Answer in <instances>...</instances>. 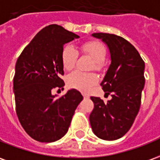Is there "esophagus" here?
Masks as SVG:
<instances>
[{
	"label": "esophagus",
	"mask_w": 160,
	"mask_h": 160,
	"mask_svg": "<svg viewBox=\"0 0 160 160\" xmlns=\"http://www.w3.org/2000/svg\"><path fill=\"white\" fill-rule=\"evenodd\" d=\"M82 96H83V98H89V96H88L87 94H82Z\"/></svg>",
	"instance_id": "1"
}]
</instances>
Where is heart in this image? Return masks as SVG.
Returning a JSON list of instances; mask_svg holds the SVG:
<instances>
[{"label": "heart", "instance_id": "heart-1", "mask_svg": "<svg viewBox=\"0 0 160 160\" xmlns=\"http://www.w3.org/2000/svg\"><path fill=\"white\" fill-rule=\"evenodd\" d=\"M80 50L89 55L94 60V68L99 69L102 66V62L105 58L106 50L103 45L98 41H88L80 46ZM78 58V50L72 46H66L62 52V64L66 70L72 69L76 65ZM98 80L95 73L82 72L76 70L67 78V82L70 87L79 91H87L91 86L97 83Z\"/></svg>", "mask_w": 160, "mask_h": 160}]
</instances>
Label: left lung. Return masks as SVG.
<instances>
[{
  "instance_id": "8db88e82",
  "label": "left lung",
  "mask_w": 160,
  "mask_h": 160,
  "mask_svg": "<svg viewBox=\"0 0 160 160\" xmlns=\"http://www.w3.org/2000/svg\"><path fill=\"white\" fill-rule=\"evenodd\" d=\"M92 36L102 39L110 49L112 63L100 85L112 98L104 103L91 97L94 109L90 122L96 136L115 140L131 129L138 113L145 86V62L135 47L121 36L108 33Z\"/></svg>"
}]
</instances>
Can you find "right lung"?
I'll return each instance as SVG.
<instances>
[{"label":"right lung","mask_w":160,"mask_h":160,"mask_svg":"<svg viewBox=\"0 0 160 160\" xmlns=\"http://www.w3.org/2000/svg\"><path fill=\"white\" fill-rule=\"evenodd\" d=\"M78 37L59 25H48L36 34L16 61L15 111L23 129L35 140L49 143L63 137L83 98L75 89L59 99L51 93L64 85L61 78L63 45Z\"/></svg>","instance_id":"1"}]
</instances>
